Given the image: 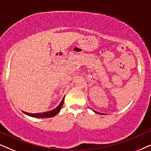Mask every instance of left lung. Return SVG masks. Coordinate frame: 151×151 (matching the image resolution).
<instances>
[{
  "instance_id": "left-lung-1",
  "label": "left lung",
  "mask_w": 151,
  "mask_h": 151,
  "mask_svg": "<svg viewBox=\"0 0 151 151\" xmlns=\"http://www.w3.org/2000/svg\"><path fill=\"white\" fill-rule=\"evenodd\" d=\"M93 111H94V112H95V113H99V114H101V113H98V112H96V111H94V110H93Z\"/></svg>"
}]
</instances>
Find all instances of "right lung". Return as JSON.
<instances>
[{
	"mask_svg": "<svg viewBox=\"0 0 151 151\" xmlns=\"http://www.w3.org/2000/svg\"><path fill=\"white\" fill-rule=\"evenodd\" d=\"M64 97L62 99L61 103L59 104L58 106L56 108V109L52 110V111H47V112H45V113H29L24 112V111H22V112H23L24 113H25L26 115H29V116L33 117V118H51V117H54V116H55V115H57V113L59 112V111H60L61 107H62L63 104H64Z\"/></svg>",
	"mask_w": 151,
	"mask_h": 151,
	"instance_id": "obj_1",
	"label": "right lung"
}]
</instances>
